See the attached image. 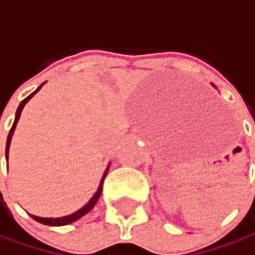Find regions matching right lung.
Instances as JSON below:
<instances>
[{
	"instance_id": "add662e5",
	"label": "right lung",
	"mask_w": 255,
	"mask_h": 255,
	"mask_svg": "<svg viewBox=\"0 0 255 255\" xmlns=\"http://www.w3.org/2000/svg\"><path fill=\"white\" fill-rule=\"evenodd\" d=\"M45 83H42L34 92L31 94V95H28L21 104H19V107H17V110H16V116H14V122H13V125H11V130H10V133H8V137H7V145H5V158L8 160V148H10V142H11V136H13V133H14V128H16V124H17V121H19V118H21V112H22V109L25 107V104L39 92L40 90V87L43 86ZM107 171H109V168L106 169V172H104V175H103V178H101V183H100V186H98V190L95 192V195L89 199V203L86 204V206H83L80 210H77V212H74L72 215H68V216H62V218H40V216H34V215H31V218L34 219V221H37V222H40V224H45V225H52V227H60V225H68V224H72V222H75L77 219H80L81 216H84L86 213H89L90 210L94 209V206L97 204V201H98V198H100V195H101V190H103V181H104V178H106V175H107Z\"/></svg>"
}]
</instances>
